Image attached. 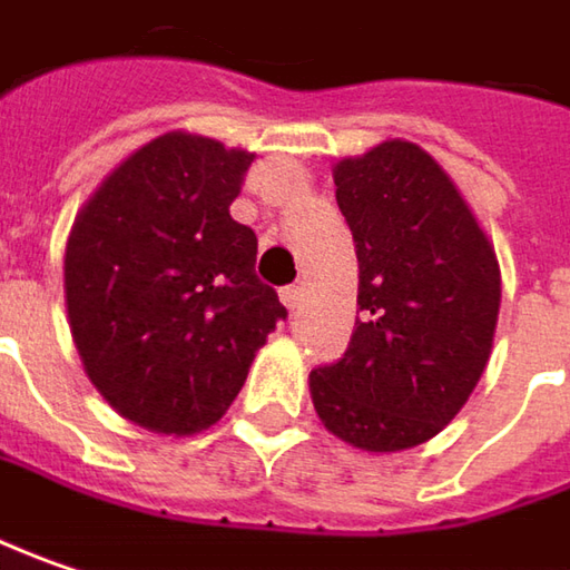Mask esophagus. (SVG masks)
Returning <instances> with one entry per match:
<instances>
[{"instance_id": "esophagus-1", "label": "esophagus", "mask_w": 570, "mask_h": 570, "mask_svg": "<svg viewBox=\"0 0 570 570\" xmlns=\"http://www.w3.org/2000/svg\"><path fill=\"white\" fill-rule=\"evenodd\" d=\"M281 299H284L286 309H296V306L303 303V286H284V289H281Z\"/></svg>"}]
</instances>
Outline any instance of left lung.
<instances>
[{
  "instance_id": "obj_1",
  "label": "left lung",
  "mask_w": 570,
  "mask_h": 570,
  "mask_svg": "<svg viewBox=\"0 0 570 570\" xmlns=\"http://www.w3.org/2000/svg\"><path fill=\"white\" fill-rule=\"evenodd\" d=\"M357 245L351 347L309 373L318 421L363 453L443 431L482 380L501 312V264L431 153L385 139L332 168Z\"/></svg>"
}]
</instances>
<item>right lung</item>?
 <instances>
[{
  "mask_svg": "<svg viewBox=\"0 0 570 570\" xmlns=\"http://www.w3.org/2000/svg\"><path fill=\"white\" fill-rule=\"evenodd\" d=\"M255 153L171 130L95 187L66 238L62 289L86 376L120 417L165 436L216 424L286 318L229 216Z\"/></svg>",
  "mask_w": 570,
  "mask_h": 570,
  "instance_id": "add662e5",
  "label": "right lung"
}]
</instances>
